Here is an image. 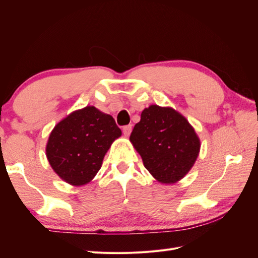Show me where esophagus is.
Here are the masks:
<instances>
[{"label": "esophagus", "instance_id": "obj_1", "mask_svg": "<svg viewBox=\"0 0 258 258\" xmlns=\"http://www.w3.org/2000/svg\"><path fill=\"white\" fill-rule=\"evenodd\" d=\"M131 130H132V126H131V124H128V126H124V127L122 128L123 135L126 136V137H128V136L131 134Z\"/></svg>", "mask_w": 258, "mask_h": 258}]
</instances>
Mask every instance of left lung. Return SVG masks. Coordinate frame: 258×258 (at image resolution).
<instances>
[{
  "label": "left lung",
  "mask_w": 258,
  "mask_h": 258,
  "mask_svg": "<svg viewBox=\"0 0 258 258\" xmlns=\"http://www.w3.org/2000/svg\"><path fill=\"white\" fill-rule=\"evenodd\" d=\"M130 141L148 172L163 184L183 178L200 151V140L188 120L172 107L158 105L144 108Z\"/></svg>",
  "instance_id": "left-lung-1"
}]
</instances>
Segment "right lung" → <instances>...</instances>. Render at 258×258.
<instances>
[{
  "instance_id": "add662e5",
  "label": "right lung",
  "mask_w": 258,
  "mask_h": 258,
  "mask_svg": "<svg viewBox=\"0 0 258 258\" xmlns=\"http://www.w3.org/2000/svg\"><path fill=\"white\" fill-rule=\"evenodd\" d=\"M121 130L111 115L95 106L75 111L58 122L46 145L51 168L67 183H89L102 166L108 148Z\"/></svg>"
}]
</instances>
